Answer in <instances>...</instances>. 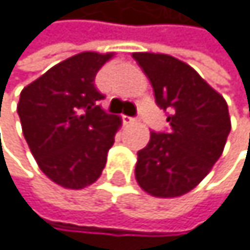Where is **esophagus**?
<instances>
[{
  "label": "esophagus",
  "instance_id": "34e87169",
  "mask_svg": "<svg viewBox=\"0 0 250 250\" xmlns=\"http://www.w3.org/2000/svg\"><path fill=\"white\" fill-rule=\"evenodd\" d=\"M138 118H132V116H124V123H135Z\"/></svg>",
  "mask_w": 250,
  "mask_h": 250
}]
</instances>
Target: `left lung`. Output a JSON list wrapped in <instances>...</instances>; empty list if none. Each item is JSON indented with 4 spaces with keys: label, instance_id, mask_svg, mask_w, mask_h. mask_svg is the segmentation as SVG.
Here are the masks:
<instances>
[{
    "label": "left lung",
    "instance_id": "1",
    "mask_svg": "<svg viewBox=\"0 0 250 250\" xmlns=\"http://www.w3.org/2000/svg\"><path fill=\"white\" fill-rule=\"evenodd\" d=\"M134 59L168 121V129L151 132L149 143L138 151L137 182L157 198L182 196L223 154L230 132L227 103L190 65L174 57L135 52Z\"/></svg>",
    "mask_w": 250,
    "mask_h": 250
}]
</instances>
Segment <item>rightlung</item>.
Masks as SVG:
<instances>
[{
	"label": "right lung",
	"instance_id": "add662e5",
	"mask_svg": "<svg viewBox=\"0 0 250 250\" xmlns=\"http://www.w3.org/2000/svg\"><path fill=\"white\" fill-rule=\"evenodd\" d=\"M112 54L81 52L23 88L17 112L40 169L79 190L101 176L121 120L99 105L95 76Z\"/></svg>",
	"mask_w": 250,
	"mask_h": 250
}]
</instances>
